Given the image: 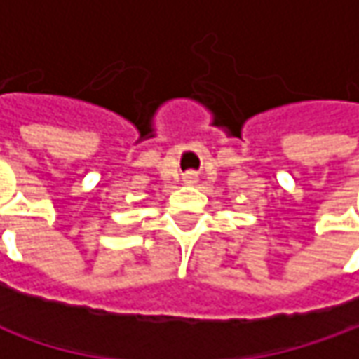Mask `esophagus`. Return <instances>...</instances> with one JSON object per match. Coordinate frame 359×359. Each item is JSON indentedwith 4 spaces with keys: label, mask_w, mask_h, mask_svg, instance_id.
<instances>
[{
    "label": "esophagus",
    "mask_w": 359,
    "mask_h": 359,
    "mask_svg": "<svg viewBox=\"0 0 359 359\" xmlns=\"http://www.w3.org/2000/svg\"><path fill=\"white\" fill-rule=\"evenodd\" d=\"M184 182H186V184H196V182H198V173L186 172L184 173Z\"/></svg>",
    "instance_id": "1"
}]
</instances>
